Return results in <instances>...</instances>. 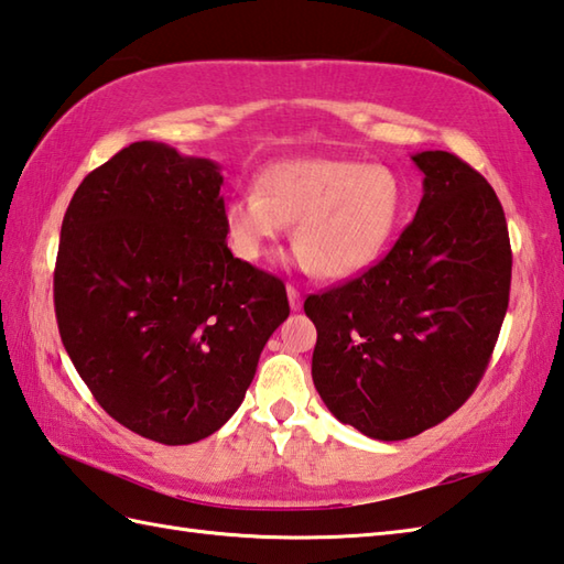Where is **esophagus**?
Segmentation results:
<instances>
[{"mask_svg":"<svg viewBox=\"0 0 564 564\" xmlns=\"http://www.w3.org/2000/svg\"><path fill=\"white\" fill-rule=\"evenodd\" d=\"M285 291H289L291 307H293V310H301V305H303V301H301V291H297L295 285H291V283H289V289H285Z\"/></svg>","mask_w":564,"mask_h":564,"instance_id":"1","label":"esophagus"}]
</instances>
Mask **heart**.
Masks as SVG:
<instances>
[{"label":"heart","mask_w":564,"mask_h":564,"mask_svg":"<svg viewBox=\"0 0 564 564\" xmlns=\"http://www.w3.org/2000/svg\"><path fill=\"white\" fill-rule=\"evenodd\" d=\"M402 215V186L388 166L354 160H289L225 206L235 257L259 261L295 223V263L327 281L364 273L382 257Z\"/></svg>","instance_id":"obj_1"}]
</instances>
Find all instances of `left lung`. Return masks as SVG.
Masks as SVG:
<instances>
[{
	"label": "left lung",
	"mask_w": 564,
	"mask_h": 564,
	"mask_svg": "<svg viewBox=\"0 0 564 564\" xmlns=\"http://www.w3.org/2000/svg\"><path fill=\"white\" fill-rule=\"evenodd\" d=\"M424 196L373 267L305 301L327 410L378 441L448 419L475 392L509 307L511 245L487 178L451 152L414 154Z\"/></svg>",
	"instance_id": "obj_1"
}]
</instances>
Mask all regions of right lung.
Instances as JSON below:
<instances>
[{
	"label": "right lung",
	"instance_id": "right-lung-1",
	"mask_svg": "<svg viewBox=\"0 0 564 564\" xmlns=\"http://www.w3.org/2000/svg\"><path fill=\"white\" fill-rule=\"evenodd\" d=\"M220 166L133 142L84 176L59 230V339L94 400L164 446L218 431L291 315L275 275L235 259Z\"/></svg>",
	"mask_w": 564,
	"mask_h": 564
}]
</instances>
